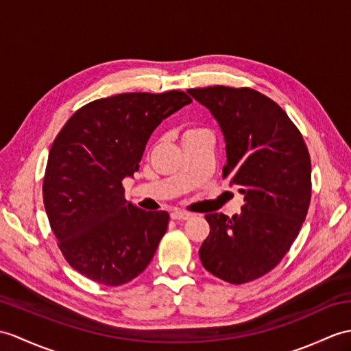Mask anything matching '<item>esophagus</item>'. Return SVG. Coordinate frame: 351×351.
<instances>
[{
	"label": "esophagus",
	"mask_w": 351,
	"mask_h": 351,
	"mask_svg": "<svg viewBox=\"0 0 351 351\" xmlns=\"http://www.w3.org/2000/svg\"><path fill=\"white\" fill-rule=\"evenodd\" d=\"M170 218H172V219H182V221H185V219L191 218V214L181 213V210H173V213L170 214Z\"/></svg>",
	"instance_id": "1"
}]
</instances>
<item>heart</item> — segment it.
<instances>
[{
	"mask_svg": "<svg viewBox=\"0 0 351 351\" xmlns=\"http://www.w3.org/2000/svg\"><path fill=\"white\" fill-rule=\"evenodd\" d=\"M205 132H206V130H202V128H197V127H190V128L184 130V133H182V141H184V138H186V137H191V136L200 134V133H205Z\"/></svg>",
	"mask_w": 351,
	"mask_h": 351,
	"instance_id": "obj_1",
	"label": "heart"
}]
</instances>
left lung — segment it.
Here are the masks:
<instances>
[{
  "label": "left lung",
  "instance_id": "left-lung-1",
  "mask_svg": "<svg viewBox=\"0 0 351 351\" xmlns=\"http://www.w3.org/2000/svg\"><path fill=\"white\" fill-rule=\"evenodd\" d=\"M189 94L218 122L223 176L245 200L233 217L206 215L202 265L227 282H248L272 271L299 234L311 200V160L287 113L258 91L217 85Z\"/></svg>",
  "mask_w": 351,
  "mask_h": 351
}]
</instances>
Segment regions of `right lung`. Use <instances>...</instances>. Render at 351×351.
<instances>
[{"label":"right lung","instance_id":"add662e5","mask_svg":"<svg viewBox=\"0 0 351 351\" xmlns=\"http://www.w3.org/2000/svg\"><path fill=\"white\" fill-rule=\"evenodd\" d=\"M190 103L182 91L112 95L73 113L56 136L43 181L45 209L65 260L86 278L121 286L156 254L169 214L128 203L122 181L138 170L162 119Z\"/></svg>","mask_w":351,"mask_h":351}]
</instances>
